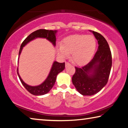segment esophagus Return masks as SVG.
<instances>
[{
	"label": "esophagus",
	"instance_id": "1",
	"mask_svg": "<svg viewBox=\"0 0 128 128\" xmlns=\"http://www.w3.org/2000/svg\"><path fill=\"white\" fill-rule=\"evenodd\" d=\"M70 64L69 62H66V63H65V65H66V66H68V65H70Z\"/></svg>",
	"mask_w": 128,
	"mask_h": 128
}]
</instances>
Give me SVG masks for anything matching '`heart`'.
<instances>
[{
    "instance_id": "obj_1",
    "label": "heart",
    "mask_w": 128,
    "mask_h": 128,
    "mask_svg": "<svg viewBox=\"0 0 128 128\" xmlns=\"http://www.w3.org/2000/svg\"><path fill=\"white\" fill-rule=\"evenodd\" d=\"M96 46L97 42L93 35L76 34L64 38L62 46L58 48V52L64 57H68L69 53H72L74 61L83 65L92 60Z\"/></svg>"
}]
</instances>
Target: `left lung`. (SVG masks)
Here are the masks:
<instances>
[{"label":"left lung","mask_w":128,"mask_h":128,"mask_svg":"<svg viewBox=\"0 0 128 128\" xmlns=\"http://www.w3.org/2000/svg\"><path fill=\"white\" fill-rule=\"evenodd\" d=\"M98 44L97 51L88 64L82 68L75 67L72 78L77 90L83 96H92L106 86L112 66V55L108 44L100 33L92 31Z\"/></svg>","instance_id":"1"}]
</instances>
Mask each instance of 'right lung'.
<instances>
[{
  "instance_id": "1",
  "label": "right lung",
  "mask_w": 128,
  "mask_h": 128,
  "mask_svg": "<svg viewBox=\"0 0 128 128\" xmlns=\"http://www.w3.org/2000/svg\"><path fill=\"white\" fill-rule=\"evenodd\" d=\"M56 32H57V31L56 30H46V29H39V30H38L32 32L24 40V42L21 44V46L20 48L19 56L21 52L23 47L26 44H28V42L37 38H46L49 41L52 42L54 46H56ZM64 68H65V63L64 62L59 63L56 61L54 62L50 73H49L46 79L42 84L35 86H30L26 84L25 82H24L23 80L21 79L18 72V68L17 72L21 83L28 92L35 96H42L46 94L50 91V89L52 88V87L54 85L57 75L64 70Z\"/></svg>"
}]
</instances>
